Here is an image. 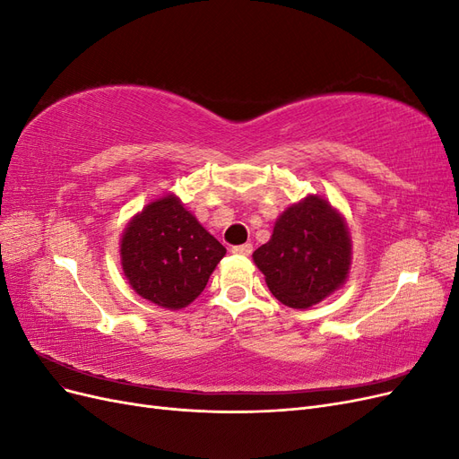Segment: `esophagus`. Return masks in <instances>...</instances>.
<instances>
[{
  "label": "esophagus",
  "instance_id": "1",
  "mask_svg": "<svg viewBox=\"0 0 459 459\" xmlns=\"http://www.w3.org/2000/svg\"><path fill=\"white\" fill-rule=\"evenodd\" d=\"M231 253L233 255H241V256H248V255L253 253V245L251 243H245V245L231 247Z\"/></svg>",
  "mask_w": 459,
  "mask_h": 459
}]
</instances>
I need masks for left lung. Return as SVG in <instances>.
<instances>
[{
  "instance_id": "1",
  "label": "left lung",
  "mask_w": 459,
  "mask_h": 459,
  "mask_svg": "<svg viewBox=\"0 0 459 459\" xmlns=\"http://www.w3.org/2000/svg\"><path fill=\"white\" fill-rule=\"evenodd\" d=\"M272 295L308 310L341 289L352 266L344 216L322 195H307L275 220L272 238L253 253Z\"/></svg>"
}]
</instances>
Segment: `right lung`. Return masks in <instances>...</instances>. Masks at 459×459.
I'll return each instance as SVG.
<instances>
[{"mask_svg": "<svg viewBox=\"0 0 459 459\" xmlns=\"http://www.w3.org/2000/svg\"><path fill=\"white\" fill-rule=\"evenodd\" d=\"M118 253L122 272L137 295L160 308L182 310L203 293L226 247L176 193H164L132 216Z\"/></svg>", "mask_w": 459, "mask_h": 459, "instance_id": "right-lung-1", "label": "right lung"}]
</instances>
